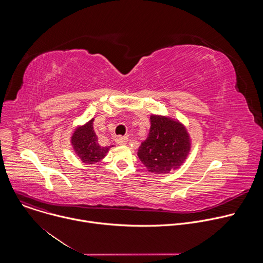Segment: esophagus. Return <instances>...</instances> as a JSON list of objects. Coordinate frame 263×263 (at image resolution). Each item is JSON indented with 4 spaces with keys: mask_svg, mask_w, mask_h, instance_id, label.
Wrapping results in <instances>:
<instances>
[{
    "mask_svg": "<svg viewBox=\"0 0 263 263\" xmlns=\"http://www.w3.org/2000/svg\"><path fill=\"white\" fill-rule=\"evenodd\" d=\"M116 142L118 144H126L128 142V138L126 136H118L116 138Z\"/></svg>",
    "mask_w": 263,
    "mask_h": 263,
    "instance_id": "obj_1",
    "label": "esophagus"
}]
</instances>
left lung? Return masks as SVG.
<instances>
[{"instance_id": "8db88e82", "label": "left lung", "mask_w": 263, "mask_h": 263, "mask_svg": "<svg viewBox=\"0 0 263 263\" xmlns=\"http://www.w3.org/2000/svg\"><path fill=\"white\" fill-rule=\"evenodd\" d=\"M151 127L138 147L137 156L146 170L166 174L179 168L191 151V137L183 124L167 117L152 115Z\"/></svg>"}]
</instances>
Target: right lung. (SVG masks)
Returning <instances> with one entry per match:
<instances>
[{"mask_svg":"<svg viewBox=\"0 0 263 263\" xmlns=\"http://www.w3.org/2000/svg\"><path fill=\"white\" fill-rule=\"evenodd\" d=\"M93 121L91 119L83 126L74 129L71 135V145L74 153L86 164H93L102 160L108 153L109 148L114 145L102 146L99 143L98 136L93 129Z\"/></svg>","mask_w":263,"mask_h":263,"instance_id":"right-lung-1","label":"right lung"}]
</instances>
